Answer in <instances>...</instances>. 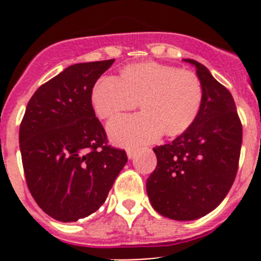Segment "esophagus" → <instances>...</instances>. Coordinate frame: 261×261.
I'll return each mask as SVG.
<instances>
[{"instance_id":"obj_1","label":"esophagus","mask_w":261,"mask_h":261,"mask_svg":"<svg viewBox=\"0 0 261 261\" xmlns=\"http://www.w3.org/2000/svg\"><path fill=\"white\" fill-rule=\"evenodd\" d=\"M136 153H137V149H135V147H128L126 149V155H128L129 159H132L136 155Z\"/></svg>"}]
</instances>
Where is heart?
Segmentation results:
<instances>
[{
  "instance_id": "obj_1",
  "label": "heart",
  "mask_w": 261,
  "mask_h": 261,
  "mask_svg": "<svg viewBox=\"0 0 261 261\" xmlns=\"http://www.w3.org/2000/svg\"><path fill=\"white\" fill-rule=\"evenodd\" d=\"M202 85L192 70L147 61L128 65L121 78L105 75L91 94L96 115L111 119L135 110L141 102L144 112L120 116L108 124V133L121 145L151 142L162 135L186 132L202 105Z\"/></svg>"
}]
</instances>
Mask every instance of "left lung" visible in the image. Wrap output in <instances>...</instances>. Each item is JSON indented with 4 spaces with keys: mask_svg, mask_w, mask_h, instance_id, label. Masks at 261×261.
Masks as SVG:
<instances>
[{
    "mask_svg": "<svg viewBox=\"0 0 261 261\" xmlns=\"http://www.w3.org/2000/svg\"><path fill=\"white\" fill-rule=\"evenodd\" d=\"M196 66L202 105L192 125L172 142L154 147L156 167L146 191L159 214L176 221L197 220L222 202L238 171L242 123L231 94L202 64Z\"/></svg>",
    "mask_w": 261,
    "mask_h": 261,
    "instance_id": "left-lung-1",
    "label": "left lung"
}]
</instances>
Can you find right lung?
I'll return each instance as SVG.
<instances>
[{
	"mask_svg": "<svg viewBox=\"0 0 261 261\" xmlns=\"http://www.w3.org/2000/svg\"><path fill=\"white\" fill-rule=\"evenodd\" d=\"M115 60L69 66L31 96L19 126L27 187L43 212L74 222L98 211L125 166V150L108 145L91 94Z\"/></svg>",
	"mask_w": 261,
	"mask_h": 261,
	"instance_id": "1",
	"label": "right lung"
}]
</instances>
